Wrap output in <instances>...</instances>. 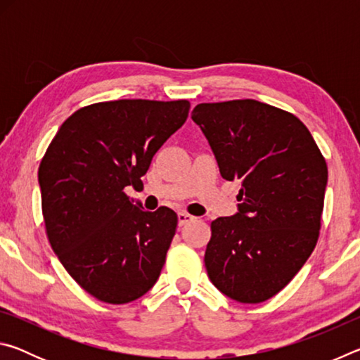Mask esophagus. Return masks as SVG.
<instances>
[{
	"label": "esophagus",
	"mask_w": 360,
	"mask_h": 360,
	"mask_svg": "<svg viewBox=\"0 0 360 360\" xmlns=\"http://www.w3.org/2000/svg\"><path fill=\"white\" fill-rule=\"evenodd\" d=\"M193 216L192 214H188V212H186V211H181V212H178V222H179V225H186L187 222H191V221H193Z\"/></svg>",
	"instance_id": "34e87169"
}]
</instances>
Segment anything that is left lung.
Instances as JSON below:
<instances>
[{"label":"left lung","instance_id":"1","mask_svg":"<svg viewBox=\"0 0 360 360\" xmlns=\"http://www.w3.org/2000/svg\"><path fill=\"white\" fill-rule=\"evenodd\" d=\"M192 119L222 178L240 182L238 212L211 222V283L241 303L288 285L319 238L327 163L303 122L255 100L200 103Z\"/></svg>","mask_w":360,"mask_h":360}]
</instances>
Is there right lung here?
I'll return each mask as SVG.
<instances>
[{"label": "right lung", "instance_id": "1", "mask_svg": "<svg viewBox=\"0 0 360 360\" xmlns=\"http://www.w3.org/2000/svg\"><path fill=\"white\" fill-rule=\"evenodd\" d=\"M187 100L94 103L66 119L38 179L49 243L71 278L100 302L144 295L165 264L178 225L173 210L144 211L125 193L179 130Z\"/></svg>", "mask_w": 360, "mask_h": 360}]
</instances>
